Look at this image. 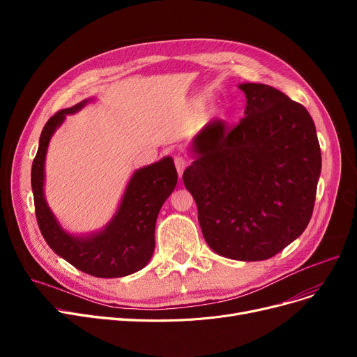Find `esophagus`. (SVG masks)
I'll use <instances>...</instances> for the list:
<instances>
[{"mask_svg": "<svg viewBox=\"0 0 357 357\" xmlns=\"http://www.w3.org/2000/svg\"><path fill=\"white\" fill-rule=\"evenodd\" d=\"M188 166V159L183 158V156H176L175 158V167L179 175H182V172L185 171V167Z\"/></svg>", "mask_w": 357, "mask_h": 357, "instance_id": "1", "label": "esophagus"}]
</instances>
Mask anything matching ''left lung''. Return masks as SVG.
I'll use <instances>...</instances> for the list:
<instances>
[{
  "instance_id": "left-lung-1",
  "label": "left lung",
  "mask_w": 357,
  "mask_h": 357,
  "mask_svg": "<svg viewBox=\"0 0 357 357\" xmlns=\"http://www.w3.org/2000/svg\"><path fill=\"white\" fill-rule=\"evenodd\" d=\"M245 119L213 120L192 142L182 175L207 245L265 260L303 234L312 215L321 150L307 108L265 84H241Z\"/></svg>"
}]
</instances>
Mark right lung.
<instances>
[{
	"mask_svg": "<svg viewBox=\"0 0 357 357\" xmlns=\"http://www.w3.org/2000/svg\"><path fill=\"white\" fill-rule=\"evenodd\" d=\"M88 100L56 112L42 130L31 166L36 218L50 249L77 269L97 278H121L143 269L155 250V226L163 202L175 190L178 174L172 158L139 169L131 176L120 207L107 227L96 234L77 237L56 221L43 195L45 159L54 130L66 114L81 109Z\"/></svg>",
	"mask_w": 357,
	"mask_h": 357,
	"instance_id": "1",
	"label": "right lung"
}]
</instances>
